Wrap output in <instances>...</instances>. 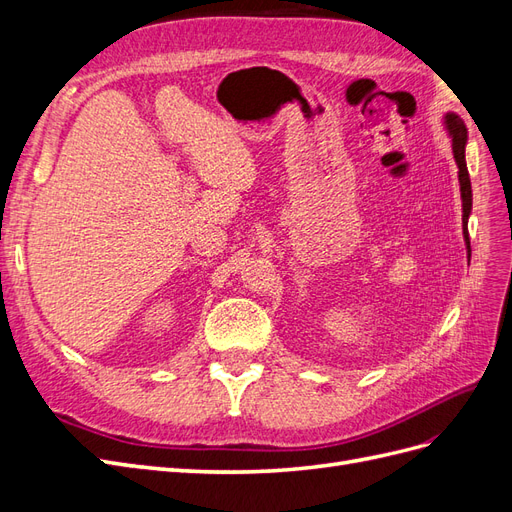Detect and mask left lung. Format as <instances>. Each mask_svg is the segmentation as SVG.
<instances>
[{
	"mask_svg": "<svg viewBox=\"0 0 512 512\" xmlns=\"http://www.w3.org/2000/svg\"><path fill=\"white\" fill-rule=\"evenodd\" d=\"M444 128L451 136L453 141V156L459 168V190H461V207H463V239H466V250H468V260L472 256L470 250V235H468V218L472 213V185H470V173L466 166V143H468V128L463 119L457 113H446L444 115Z\"/></svg>",
	"mask_w": 512,
	"mask_h": 512,
	"instance_id": "1",
	"label": "left lung"
}]
</instances>
